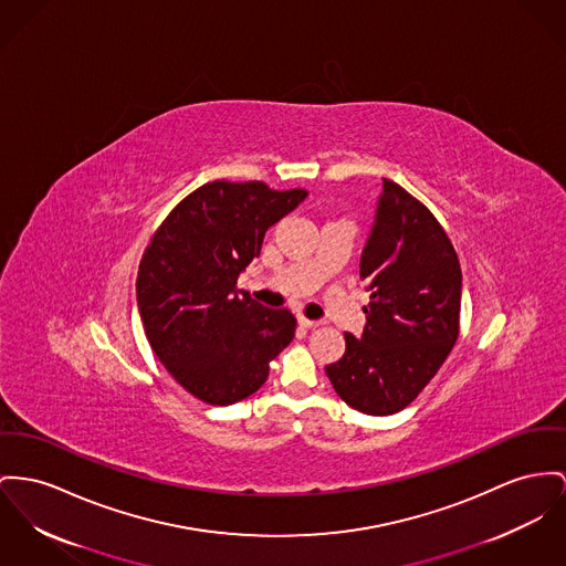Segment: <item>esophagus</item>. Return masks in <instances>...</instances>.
Wrapping results in <instances>:
<instances>
[{
    "instance_id": "obj_1",
    "label": "esophagus",
    "mask_w": 566,
    "mask_h": 566,
    "mask_svg": "<svg viewBox=\"0 0 566 566\" xmlns=\"http://www.w3.org/2000/svg\"><path fill=\"white\" fill-rule=\"evenodd\" d=\"M298 324H301L302 328H317V326H319V322H317V319H306L304 315L298 317Z\"/></svg>"
}]
</instances>
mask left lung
Wrapping results in <instances>:
<instances>
[{
	"label": "left lung",
	"mask_w": 566,
	"mask_h": 566,
	"mask_svg": "<svg viewBox=\"0 0 566 566\" xmlns=\"http://www.w3.org/2000/svg\"><path fill=\"white\" fill-rule=\"evenodd\" d=\"M371 292L360 337L326 365L340 399L363 415L403 410L438 374L459 337L461 268L436 217L399 185L384 180L360 255Z\"/></svg>",
	"instance_id": "1"
}]
</instances>
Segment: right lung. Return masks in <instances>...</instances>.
I'll list each match as a JSON object with an SVG mask.
<instances>
[{
	"label": "right lung",
	"instance_id": "add662e5",
	"mask_svg": "<svg viewBox=\"0 0 566 566\" xmlns=\"http://www.w3.org/2000/svg\"><path fill=\"white\" fill-rule=\"evenodd\" d=\"M264 182L203 185L154 233L137 274V306L154 354L192 397L231 406L251 397L296 333L287 308L235 290L264 233L306 199Z\"/></svg>",
	"mask_w": 566,
	"mask_h": 566
}]
</instances>
